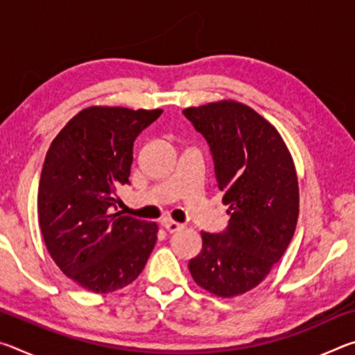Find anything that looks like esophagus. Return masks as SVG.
I'll return each instance as SVG.
<instances>
[{
  "label": "esophagus",
  "instance_id": "obj_1",
  "mask_svg": "<svg viewBox=\"0 0 355 355\" xmlns=\"http://www.w3.org/2000/svg\"><path fill=\"white\" fill-rule=\"evenodd\" d=\"M163 227L169 233H175L178 230H182L184 225L183 224H178V222H173V220H163Z\"/></svg>",
  "mask_w": 355,
  "mask_h": 355
}]
</instances>
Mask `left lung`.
I'll use <instances>...</instances> for the list:
<instances>
[{
	"label": "left lung",
	"instance_id": "8db88e82",
	"mask_svg": "<svg viewBox=\"0 0 355 355\" xmlns=\"http://www.w3.org/2000/svg\"><path fill=\"white\" fill-rule=\"evenodd\" d=\"M184 117L205 137L230 220L220 233L202 232L192 279L219 297L255 288L291 243L299 186L291 155L266 119L236 101L186 107Z\"/></svg>",
	"mask_w": 355,
	"mask_h": 355
}]
</instances>
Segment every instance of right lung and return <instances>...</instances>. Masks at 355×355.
Segmentation results:
<instances>
[{
	"label": "right lung",
	"instance_id": "add662e5",
	"mask_svg": "<svg viewBox=\"0 0 355 355\" xmlns=\"http://www.w3.org/2000/svg\"><path fill=\"white\" fill-rule=\"evenodd\" d=\"M161 114L86 107L48 148L37 194L42 236L59 269L89 291L130 285L155 248V222L114 211L117 191L130 184L136 137Z\"/></svg>",
	"mask_w": 355,
	"mask_h": 355
}]
</instances>
